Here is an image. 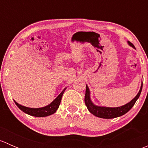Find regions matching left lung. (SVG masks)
Wrapping results in <instances>:
<instances>
[{
    "instance_id": "obj_1",
    "label": "left lung",
    "mask_w": 148,
    "mask_h": 148,
    "mask_svg": "<svg viewBox=\"0 0 148 148\" xmlns=\"http://www.w3.org/2000/svg\"><path fill=\"white\" fill-rule=\"evenodd\" d=\"M129 44L132 46V47L135 48L133 44L132 43L129 42ZM142 88H143V84H142L141 87H140V91H139L138 94L137 96L130 101L127 104H125L124 106L119 107H98V106H95L93 103L92 102L90 99V97H89V90L87 86H86V93H85V97H84V102L86 104V107H87L88 110L92 114L94 115L97 116L100 118L104 119H112L115 118V117H120V116L123 115V114H126L128 111L131 110L134 104L136 102L137 99H138L140 97V93H141Z\"/></svg>"
}]
</instances>
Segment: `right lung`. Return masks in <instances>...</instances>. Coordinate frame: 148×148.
Returning <instances> with one entry per match:
<instances>
[{"label":"right lung","mask_w":148,"mask_h":148,"mask_svg":"<svg viewBox=\"0 0 148 148\" xmlns=\"http://www.w3.org/2000/svg\"><path fill=\"white\" fill-rule=\"evenodd\" d=\"M65 90L66 88L61 92L60 95H59L53 102L51 103L50 104H49V105L46 106V107H41V108H29V107H24V106L21 105V104H18L16 102H15V103H16V105L18 106V107L21 110H22L23 112L26 113V114H29V115L38 117H46V116L51 115V114L56 112L57 109L59 108V104H60L61 103V100H62V95H63Z\"/></svg>","instance_id":"right-lung-1"}]
</instances>
